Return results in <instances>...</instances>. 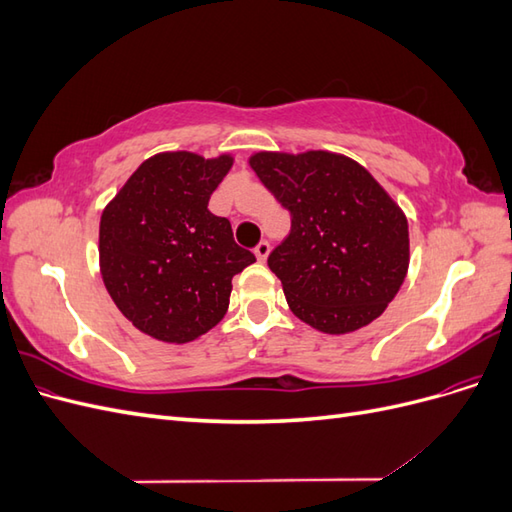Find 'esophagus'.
I'll return each instance as SVG.
<instances>
[{
	"mask_svg": "<svg viewBox=\"0 0 512 512\" xmlns=\"http://www.w3.org/2000/svg\"><path fill=\"white\" fill-rule=\"evenodd\" d=\"M269 252H271V245L267 241H260L256 247H254V254L258 258V262H265L269 258Z\"/></svg>",
	"mask_w": 512,
	"mask_h": 512,
	"instance_id": "obj_1",
	"label": "esophagus"
}]
</instances>
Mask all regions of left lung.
I'll return each instance as SVG.
<instances>
[{
	"label": "left lung",
	"mask_w": 512,
	"mask_h": 512,
	"mask_svg": "<svg viewBox=\"0 0 512 512\" xmlns=\"http://www.w3.org/2000/svg\"><path fill=\"white\" fill-rule=\"evenodd\" d=\"M250 166L290 211L269 254L290 312L329 335L374 322L406 280L408 218L369 170L342 153L258 151Z\"/></svg>",
	"instance_id": "obj_1"
}]
</instances>
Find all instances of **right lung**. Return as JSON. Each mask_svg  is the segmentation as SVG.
I'll list each match as a JSON object with an SVG mask.
<instances>
[{"mask_svg":"<svg viewBox=\"0 0 512 512\" xmlns=\"http://www.w3.org/2000/svg\"><path fill=\"white\" fill-rule=\"evenodd\" d=\"M235 158L162 151L147 158L102 211L100 273L119 312L164 344L211 331L232 277L256 262L207 205Z\"/></svg>","mask_w":512,"mask_h":512,"instance_id":"add662e5","label":"right lung"}]
</instances>
